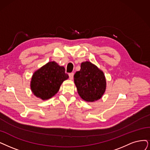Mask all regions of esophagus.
Masks as SVG:
<instances>
[{"label": "esophagus", "mask_w": 150, "mask_h": 150, "mask_svg": "<svg viewBox=\"0 0 150 150\" xmlns=\"http://www.w3.org/2000/svg\"><path fill=\"white\" fill-rule=\"evenodd\" d=\"M69 79L71 80H73V77H74V73H71L69 74Z\"/></svg>", "instance_id": "34e87169"}]
</instances>
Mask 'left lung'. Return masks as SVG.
Returning a JSON list of instances; mask_svg holds the SVG:
<instances>
[{
    "mask_svg": "<svg viewBox=\"0 0 150 150\" xmlns=\"http://www.w3.org/2000/svg\"><path fill=\"white\" fill-rule=\"evenodd\" d=\"M74 80L78 94L88 102L100 99L105 92L106 82L103 72L90 62L81 63Z\"/></svg>",
    "mask_w": 150,
    "mask_h": 150,
    "instance_id": "left-lung-1",
    "label": "left lung"
}]
</instances>
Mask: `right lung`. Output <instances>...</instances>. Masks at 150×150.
<instances>
[{"mask_svg": "<svg viewBox=\"0 0 150 150\" xmlns=\"http://www.w3.org/2000/svg\"><path fill=\"white\" fill-rule=\"evenodd\" d=\"M68 77L63 67L50 62L34 72L30 84L31 89L35 97L48 100L58 92L63 82Z\"/></svg>", "mask_w": 150, "mask_h": 150, "instance_id": "obj_1", "label": "right lung"}]
</instances>
